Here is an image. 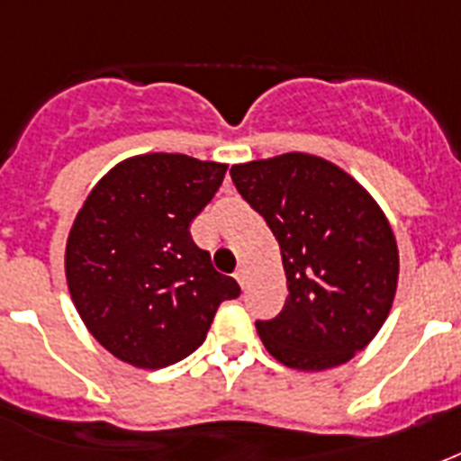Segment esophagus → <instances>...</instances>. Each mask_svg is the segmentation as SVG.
I'll return each mask as SVG.
<instances>
[{"mask_svg":"<svg viewBox=\"0 0 461 461\" xmlns=\"http://www.w3.org/2000/svg\"><path fill=\"white\" fill-rule=\"evenodd\" d=\"M234 280L239 282V287H241V289L249 285V273H246V267H237V273H234Z\"/></svg>","mask_w":461,"mask_h":461,"instance_id":"34e87169","label":"esophagus"}]
</instances>
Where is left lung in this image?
Instances as JSON below:
<instances>
[{"label": "left lung", "mask_w": 461, "mask_h": 461, "mask_svg": "<svg viewBox=\"0 0 461 461\" xmlns=\"http://www.w3.org/2000/svg\"><path fill=\"white\" fill-rule=\"evenodd\" d=\"M244 201L273 230L287 275V303L258 321L280 364L325 371L378 335L397 292L400 253L373 195L342 167L308 153L231 165Z\"/></svg>", "instance_id": "left-lung-1"}]
</instances>
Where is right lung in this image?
<instances>
[{"mask_svg":"<svg viewBox=\"0 0 461 461\" xmlns=\"http://www.w3.org/2000/svg\"><path fill=\"white\" fill-rule=\"evenodd\" d=\"M222 162L148 153L97 181L67 239L64 270L76 311L112 357L165 368L205 342L239 285L191 239V222L220 188Z\"/></svg>","mask_w":461,"mask_h":461,"instance_id":"1","label":"right lung"}]
</instances>
